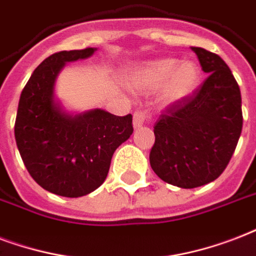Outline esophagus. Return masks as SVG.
Wrapping results in <instances>:
<instances>
[{
	"label": "esophagus",
	"instance_id": "1",
	"mask_svg": "<svg viewBox=\"0 0 256 256\" xmlns=\"http://www.w3.org/2000/svg\"><path fill=\"white\" fill-rule=\"evenodd\" d=\"M146 122V114L142 112V110H138V112H134V130H138L140 126L144 124Z\"/></svg>",
	"mask_w": 256,
	"mask_h": 256
}]
</instances>
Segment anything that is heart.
Wrapping results in <instances>:
<instances>
[{"label": "heart", "mask_w": 256, "mask_h": 256, "mask_svg": "<svg viewBox=\"0 0 256 256\" xmlns=\"http://www.w3.org/2000/svg\"><path fill=\"white\" fill-rule=\"evenodd\" d=\"M202 80V70L194 60L160 58L140 65L130 73L128 86L138 94L159 90L158 102L162 108H172L195 92Z\"/></svg>", "instance_id": "b5f03b06"}]
</instances>
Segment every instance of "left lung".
Returning <instances> with one entry per match:
<instances>
[{
	"mask_svg": "<svg viewBox=\"0 0 256 256\" xmlns=\"http://www.w3.org/2000/svg\"><path fill=\"white\" fill-rule=\"evenodd\" d=\"M208 77L182 104L156 122L150 167L166 183L196 188L224 171L240 138L242 96L232 72L220 57L192 46Z\"/></svg>",
	"mask_w": 256,
	"mask_h": 256,
	"instance_id": "obj_1",
	"label": "left lung"
}]
</instances>
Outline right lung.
Segmentation results:
<instances>
[{"instance_id":"obj_1","label":"right lung","mask_w":256,"mask_h":256,"mask_svg":"<svg viewBox=\"0 0 256 256\" xmlns=\"http://www.w3.org/2000/svg\"><path fill=\"white\" fill-rule=\"evenodd\" d=\"M96 50L86 48L49 56L20 97L14 136L24 164L38 186L65 198H80L100 187L114 150L134 132L132 114L120 118L98 108L73 114L56 97L57 77L65 65Z\"/></svg>"}]
</instances>
